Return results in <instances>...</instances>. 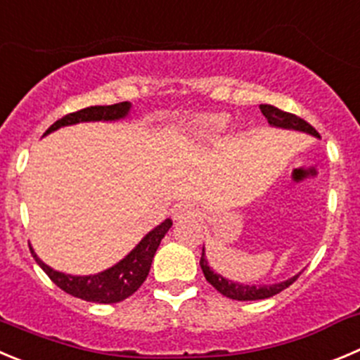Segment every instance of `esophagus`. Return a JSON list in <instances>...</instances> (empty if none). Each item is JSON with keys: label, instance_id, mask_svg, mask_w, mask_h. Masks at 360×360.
<instances>
[{"label": "esophagus", "instance_id": "34e87169", "mask_svg": "<svg viewBox=\"0 0 360 360\" xmlns=\"http://www.w3.org/2000/svg\"><path fill=\"white\" fill-rule=\"evenodd\" d=\"M193 214H195V207L188 202L179 204V206L176 207V211H174V218H176V220H181V218H186V217H193Z\"/></svg>", "mask_w": 360, "mask_h": 360}]
</instances>
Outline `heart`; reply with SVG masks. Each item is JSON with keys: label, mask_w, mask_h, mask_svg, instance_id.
<instances>
[{"label": "heart", "mask_w": 360, "mask_h": 360, "mask_svg": "<svg viewBox=\"0 0 360 360\" xmlns=\"http://www.w3.org/2000/svg\"><path fill=\"white\" fill-rule=\"evenodd\" d=\"M231 126V117L227 113H202L191 120L190 131L195 142H214L226 133Z\"/></svg>", "instance_id": "1"}]
</instances>
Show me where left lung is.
I'll return each mask as SVG.
<instances>
[{"label": "left lung", "instance_id": "left-lung-1", "mask_svg": "<svg viewBox=\"0 0 360 360\" xmlns=\"http://www.w3.org/2000/svg\"><path fill=\"white\" fill-rule=\"evenodd\" d=\"M263 115L266 117L268 124L274 127H281V129H295V131H302V133L312 134V136H316L320 139V134L311 124L305 122L304 119L300 117L293 115V113L282 112V110L275 108L271 104H261L259 106ZM200 268H202V274L206 277V281L210 282L211 286L214 288L217 291H220L224 297L233 298V300H263V298H270L274 295L281 293L282 290H286L293 284L295 281L298 278L297 274L295 277L288 278V281L282 282H275V284H241V282H234L231 278H226L224 275L217 274L213 268L210 266L206 259V252H204L202 247V256H200Z\"/></svg>", "mask_w": 360, "mask_h": 360}]
</instances>
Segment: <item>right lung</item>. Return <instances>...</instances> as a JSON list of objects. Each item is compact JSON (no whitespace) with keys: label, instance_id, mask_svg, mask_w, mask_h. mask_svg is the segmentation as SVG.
Wrapping results in <instances>:
<instances>
[{"label":"right lung","instance_id":"right-lung-1","mask_svg":"<svg viewBox=\"0 0 360 360\" xmlns=\"http://www.w3.org/2000/svg\"><path fill=\"white\" fill-rule=\"evenodd\" d=\"M129 110L131 103H127V101L110 104V106H90V108H83L79 112L69 113V115L56 120L44 133V136L63 126H72V124L99 122V120H103V122H113V120L126 119L129 115ZM170 227H172V220L167 218L165 221H161L160 226L149 231L142 238V241L124 259H120L119 263L113 264L108 270L99 271V274L94 275H70L58 270H53L42 259H39V256H37L32 247H30V250H32V256L35 257L39 266L65 293L72 295L76 298H82V300L94 302V304H117V302L126 300L127 297H131L134 291L142 286L143 281L149 275L154 254H156L161 240L165 238V234L169 233Z\"/></svg>","mask_w":360,"mask_h":360}]
</instances>
